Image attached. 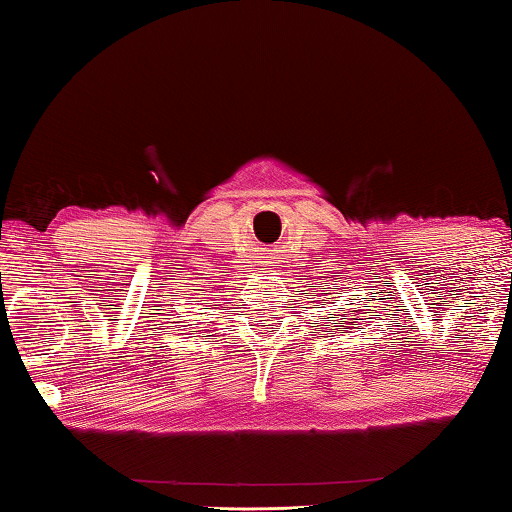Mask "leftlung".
I'll use <instances>...</instances> for the list:
<instances>
[{
	"label": "left lung",
	"mask_w": 512,
	"mask_h": 512,
	"mask_svg": "<svg viewBox=\"0 0 512 512\" xmlns=\"http://www.w3.org/2000/svg\"><path fill=\"white\" fill-rule=\"evenodd\" d=\"M356 312H359V310H354V312H352V317H354ZM340 317H342V314H340ZM331 319H333V317H331ZM347 324H349V328H354V326H356V321H347Z\"/></svg>",
	"instance_id": "obj_1"
}]
</instances>
